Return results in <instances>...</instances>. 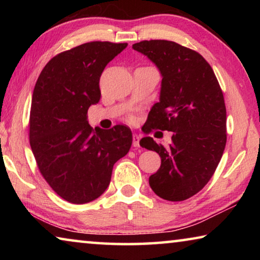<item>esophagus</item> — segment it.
I'll list each match as a JSON object with an SVG mask.
<instances>
[{
  "mask_svg": "<svg viewBox=\"0 0 260 260\" xmlns=\"http://www.w3.org/2000/svg\"><path fill=\"white\" fill-rule=\"evenodd\" d=\"M133 147L135 149H138L140 147V138H139L138 134L133 135Z\"/></svg>",
  "mask_w": 260,
  "mask_h": 260,
  "instance_id": "obj_1",
  "label": "esophagus"
}]
</instances>
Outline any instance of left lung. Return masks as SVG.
<instances>
[{
    "label": "left lung",
    "mask_w": 260,
    "mask_h": 260,
    "mask_svg": "<svg viewBox=\"0 0 260 260\" xmlns=\"http://www.w3.org/2000/svg\"><path fill=\"white\" fill-rule=\"evenodd\" d=\"M133 49L152 60L162 77L159 102L149 112L143 132H173L167 148L150 136L140 141L141 147L161 158L149 184L162 200L190 199L210 181L225 150L222 90L212 68L195 50L166 40H144Z\"/></svg>",
    "instance_id": "obj_1"
}]
</instances>
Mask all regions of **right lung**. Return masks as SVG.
<instances>
[{"label": "right lung", "instance_id": "add662e5", "mask_svg": "<svg viewBox=\"0 0 260 260\" xmlns=\"http://www.w3.org/2000/svg\"><path fill=\"white\" fill-rule=\"evenodd\" d=\"M127 43L87 42L48 61L35 83L29 113V144L39 171L57 195L73 204L100 197L114 162L129 151L125 125L93 128L87 111L101 99L100 78Z\"/></svg>", "mask_w": 260, "mask_h": 260}]
</instances>
